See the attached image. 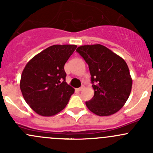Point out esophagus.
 Wrapping results in <instances>:
<instances>
[{"label": "esophagus", "mask_w": 153, "mask_h": 153, "mask_svg": "<svg viewBox=\"0 0 153 153\" xmlns=\"http://www.w3.org/2000/svg\"><path fill=\"white\" fill-rule=\"evenodd\" d=\"M84 89V86H81V87L78 88V89H77V90H78V91H82Z\"/></svg>", "instance_id": "34e87169"}]
</instances>
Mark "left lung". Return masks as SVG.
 Instances as JSON below:
<instances>
[{
    "instance_id": "obj_1",
    "label": "left lung",
    "mask_w": 153,
    "mask_h": 153,
    "mask_svg": "<svg viewBox=\"0 0 153 153\" xmlns=\"http://www.w3.org/2000/svg\"><path fill=\"white\" fill-rule=\"evenodd\" d=\"M76 51L89 65L93 84L94 96L86 106L99 116L113 115L124 106L132 89L126 61L101 44L81 46Z\"/></svg>"
}]
</instances>
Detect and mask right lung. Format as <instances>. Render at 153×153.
Segmentation results:
<instances>
[{
    "mask_svg": "<svg viewBox=\"0 0 153 153\" xmlns=\"http://www.w3.org/2000/svg\"><path fill=\"white\" fill-rule=\"evenodd\" d=\"M76 45H53L37 54L23 70L20 88L27 104L37 114L49 117L62 111L75 89L66 82L64 65Z\"/></svg>",
    "mask_w": 153,
    "mask_h": 153,
    "instance_id": "obj_1",
    "label": "right lung"
}]
</instances>
